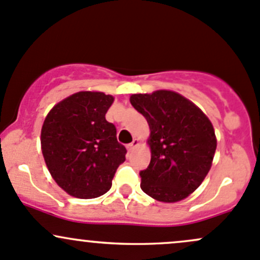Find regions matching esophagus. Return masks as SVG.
<instances>
[{
  "mask_svg": "<svg viewBox=\"0 0 260 260\" xmlns=\"http://www.w3.org/2000/svg\"><path fill=\"white\" fill-rule=\"evenodd\" d=\"M138 145H139V141L136 140V139H134V141L131 142V144L127 145V150H129V151H133V150L135 149V147L138 146Z\"/></svg>",
  "mask_w": 260,
  "mask_h": 260,
  "instance_id": "34e87169",
  "label": "esophagus"
}]
</instances>
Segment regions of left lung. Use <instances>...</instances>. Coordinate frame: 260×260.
I'll use <instances>...</instances> for the list:
<instances>
[{
  "label": "left lung",
  "mask_w": 260,
  "mask_h": 260,
  "mask_svg": "<svg viewBox=\"0 0 260 260\" xmlns=\"http://www.w3.org/2000/svg\"><path fill=\"white\" fill-rule=\"evenodd\" d=\"M130 103L150 126L151 161L140 171L141 189L161 202H177L202 183L217 140L200 108L171 90L134 94Z\"/></svg>",
  "instance_id": "1"
}]
</instances>
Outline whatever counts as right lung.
<instances>
[{
    "label": "right lung",
    "mask_w": 260,
    "mask_h": 260,
    "mask_svg": "<svg viewBox=\"0 0 260 260\" xmlns=\"http://www.w3.org/2000/svg\"><path fill=\"white\" fill-rule=\"evenodd\" d=\"M114 98L79 91L54 105L43 122L42 153L60 188L77 198L107 193L126 149L105 114Z\"/></svg>",
    "instance_id": "obj_1"
}]
</instances>
